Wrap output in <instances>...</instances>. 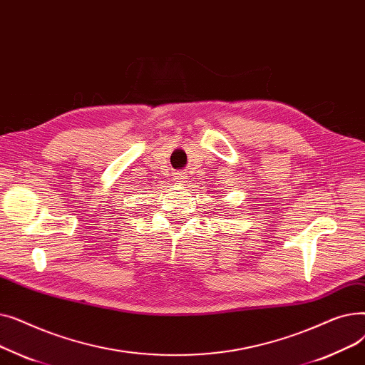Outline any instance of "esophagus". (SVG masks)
<instances>
[{
    "label": "esophagus",
    "instance_id": "1",
    "mask_svg": "<svg viewBox=\"0 0 365 365\" xmlns=\"http://www.w3.org/2000/svg\"><path fill=\"white\" fill-rule=\"evenodd\" d=\"M186 178L182 175V173H176V176H175V182L178 183V185H183L186 180H185Z\"/></svg>",
    "mask_w": 365,
    "mask_h": 365
}]
</instances>
